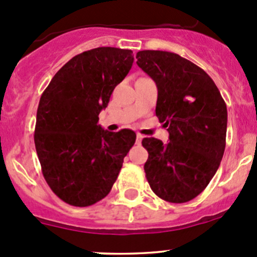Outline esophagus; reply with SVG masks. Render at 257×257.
<instances>
[{
    "label": "esophagus",
    "instance_id": "34e87169",
    "mask_svg": "<svg viewBox=\"0 0 257 257\" xmlns=\"http://www.w3.org/2000/svg\"><path fill=\"white\" fill-rule=\"evenodd\" d=\"M143 138H144V136H142L141 133H138V134H137V141H136V143L139 145V144L142 143V139H143Z\"/></svg>",
    "mask_w": 257,
    "mask_h": 257
}]
</instances>
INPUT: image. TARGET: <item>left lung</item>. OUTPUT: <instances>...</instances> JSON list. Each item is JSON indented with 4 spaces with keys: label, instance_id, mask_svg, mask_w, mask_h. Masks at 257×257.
Wrapping results in <instances>:
<instances>
[{
    "label": "left lung",
    "instance_id": "left-lung-1",
    "mask_svg": "<svg viewBox=\"0 0 257 257\" xmlns=\"http://www.w3.org/2000/svg\"><path fill=\"white\" fill-rule=\"evenodd\" d=\"M137 64L155 82V114L169 132L167 144L144 138L145 177L169 203L193 200L208 186L226 144L227 109L214 80L177 53L139 51Z\"/></svg>",
    "mask_w": 257,
    "mask_h": 257
}]
</instances>
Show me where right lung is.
Segmentation results:
<instances>
[{
    "instance_id": "right-lung-1",
    "label": "right lung",
    "mask_w": 257,
    "mask_h": 257,
    "mask_svg": "<svg viewBox=\"0 0 257 257\" xmlns=\"http://www.w3.org/2000/svg\"><path fill=\"white\" fill-rule=\"evenodd\" d=\"M131 49L98 47L74 56L49 82L37 109L35 145L54 194L89 206L109 194L136 143L131 129L104 131L98 115L133 64Z\"/></svg>"
}]
</instances>
